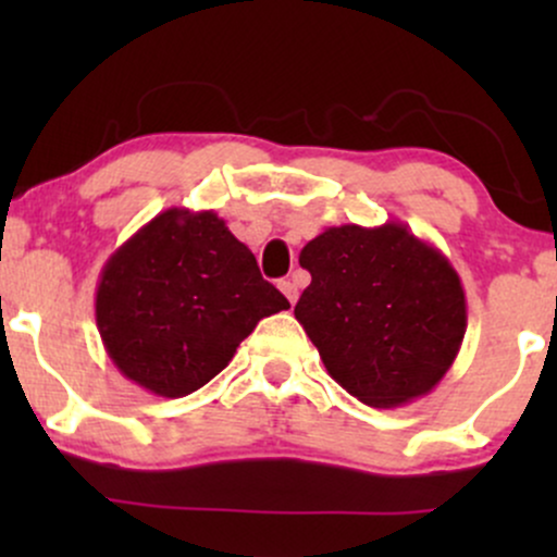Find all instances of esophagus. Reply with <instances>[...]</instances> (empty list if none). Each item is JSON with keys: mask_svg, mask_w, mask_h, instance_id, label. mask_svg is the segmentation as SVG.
<instances>
[{"mask_svg": "<svg viewBox=\"0 0 557 557\" xmlns=\"http://www.w3.org/2000/svg\"><path fill=\"white\" fill-rule=\"evenodd\" d=\"M280 290L285 293V298L290 300V304H296V300H298V283H296V280H290V277L280 280Z\"/></svg>", "mask_w": 557, "mask_h": 557, "instance_id": "1", "label": "esophagus"}]
</instances>
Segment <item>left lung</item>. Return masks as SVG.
Listing matches in <instances>:
<instances>
[{
  "mask_svg": "<svg viewBox=\"0 0 557 557\" xmlns=\"http://www.w3.org/2000/svg\"><path fill=\"white\" fill-rule=\"evenodd\" d=\"M311 285L296 319L354 398L398 408L432 393L466 335V293L450 259L400 222L327 227L300 251Z\"/></svg>",
  "mask_w": 557,
  "mask_h": 557,
  "instance_id": "1",
  "label": "left lung"
}]
</instances>
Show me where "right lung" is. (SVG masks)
<instances>
[{
  "instance_id": "add662e5",
  "label": "right lung",
  "mask_w": 557,
  "mask_h": 557,
  "mask_svg": "<svg viewBox=\"0 0 557 557\" xmlns=\"http://www.w3.org/2000/svg\"><path fill=\"white\" fill-rule=\"evenodd\" d=\"M290 309L212 209L172 207L107 259L96 327L120 374L183 398L233 361L264 317Z\"/></svg>"
}]
</instances>
